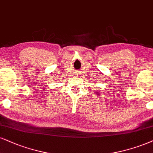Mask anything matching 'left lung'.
Wrapping results in <instances>:
<instances>
[{
  "label": "left lung",
  "instance_id": "1",
  "mask_svg": "<svg viewBox=\"0 0 153 153\" xmlns=\"http://www.w3.org/2000/svg\"><path fill=\"white\" fill-rule=\"evenodd\" d=\"M98 94H99V93H98Z\"/></svg>",
  "mask_w": 153,
  "mask_h": 153
}]
</instances>
